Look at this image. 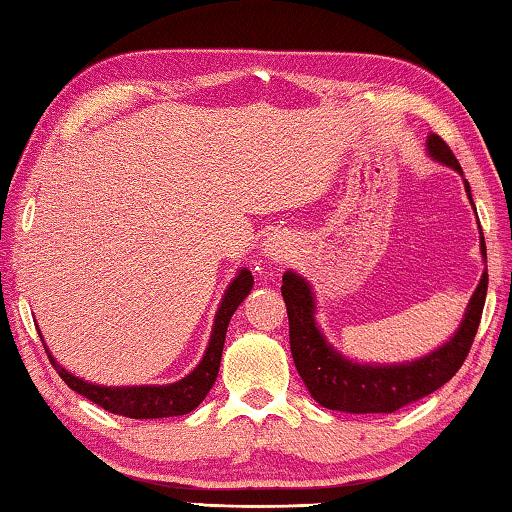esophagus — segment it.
<instances>
[{"label":"esophagus","instance_id":"obj_1","mask_svg":"<svg viewBox=\"0 0 512 512\" xmlns=\"http://www.w3.org/2000/svg\"><path fill=\"white\" fill-rule=\"evenodd\" d=\"M289 248H291V243H289L285 234H271V237L264 241V253L269 255L273 264L285 262L287 255H289Z\"/></svg>","mask_w":512,"mask_h":512}]
</instances>
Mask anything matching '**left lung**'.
I'll return each mask as SVG.
<instances>
[{
    "label": "left lung",
    "mask_w": 512,
    "mask_h": 512,
    "mask_svg": "<svg viewBox=\"0 0 512 512\" xmlns=\"http://www.w3.org/2000/svg\"><path fill=\"white\" fill-rule=\"evenodd\" d=\"M428 152L437 161L462 173L456 154L437 134H431V139H428ZM465 189L469 200H472L467 182ZM481 250L485 257L483 232ZM485 294H488V269H485L472 300H469L460 330L440 351L417 362L399 364V367H360V364L348 362L332 351L326 339L321 337L314 323V298L307 282L291 271L282 275V298H285L289 316V346L300 378L310 389L314 401L321 403L323 408L355 412V415L396 412L449 383L462 367V362L467 360L469 348L474 344Z\"/></svg>",
    "instance_id": "left-lung-1"
}]
</instances>
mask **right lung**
Returning <instances> with one entry per match:
<instances>
[{
    "mask_svg": "<svg viewBox=\"0 0 512 512\" xmlns=\"http://www.w3.org/2000/svg\"><path fill=\"white\" fill-rule=\"evenodd\" d=\"M250 289H253V275L248 271H241L237 275V280L232 282L230 289H227L225 298L221 300V307H218L214 332L212 339H209L205 358H202L196 371H191L189 376L180 380V383L152 387H100L72 376V373H68L54 362L52 355H47V358H50L52 367L63 378V383L70 389H75L77 394L86 396L88 401L100 405V408L113 412V415H123L129 419H161L189 415L193 408H198L202 399L209 394V389L216 383L218 367H221L227 323H230L234 310L243 303V298L250 294Z\"/></svg>",
    "mask_w": 512,
    "mask_h": 512,
    "instance_id": "1",
    "label": "right lung"
}]
</instances>
